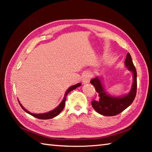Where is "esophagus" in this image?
Returning <instances> with one entry per match:
<instances>
[{
  "label": "esophagus",
  "instance_id": "1",
  "mask_svg": "<svg viewBox=\"0 0 152 152\" xmlns=\"http://www.w3.org/2000/svg\"><path fill=\"white\" fill-rule=\"evenodd\" d=\"M91 78H92V74L90 72H86L83 76L82 82H83V83H87V82H88L90 80H91Z\"/></svg>",
  "mask_w": 152,
  "mask_h": 152
}]
</instances>
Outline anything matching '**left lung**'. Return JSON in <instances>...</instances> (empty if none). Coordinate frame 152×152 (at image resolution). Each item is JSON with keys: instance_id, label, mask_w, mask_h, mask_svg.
Returning <instances> with one entry per match:
<instances>
[{"instance_id": "left-lung-1", "label": "left lung", "mask_w": 152, "mask_h": 152, "mask_svg": "<svg viewBox=\"0 0 152 152\" xmlns=\"http://www.w3.org/2000/svg\"><path fill=\"white\" fill-rule=\"evenodd\" d=\"M125 66L133 74V83L129 93L122 97H113L105 92L99 78H93L91 83L94 86L99 94L97 100H92V106L99 114L104 116H115L119 114L129 106L134 101L137 93V72L133 65L132 56L128 53L125 59Z\"/></svg>"}]
</instances>
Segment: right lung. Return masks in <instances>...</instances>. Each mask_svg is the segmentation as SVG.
Segmentation results:
<instances>
[{"label": "right lung", "instance_id": "obj_1", "mask_svg": "<svg viewBox=\"0 0 152 152\" xmlns=\"http://www.w3.org/2000/svg\"><path fill=\"white\" fill-rule=\"evenodd\" d=\"M81 85L80 83H78L76 84V85H74V86H72L71 87H70L68 89V91H66V94H65V96H64L63 101H61V103L60 104V105L57 107L56 108V109L54 110H51V111L50 112H48V113H43V114H34V113H31L28 111V110H27L25 109H24L23 107L22 106L21 104H20V103L19 102V104L20 105V107H21V108L23 109L25 112H27V113H29V114H30L31 115H32V116L35 117L36 118H37V119H51V118H53L55 117L56 116H57L58 115H59L60 113V112L61 111V110H63V109L64 108V106H65V102H66V96L67 95H68V94L69 93V92H71L72 91H73V90L76 89L77 87H78Z\"/></svg>", "mask_w": 152, "mask_h": 152}]
</instances>
